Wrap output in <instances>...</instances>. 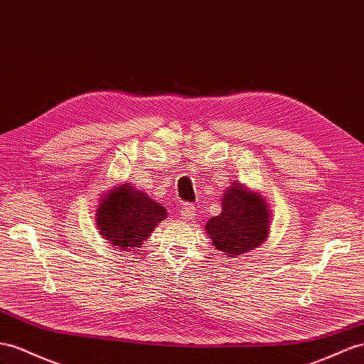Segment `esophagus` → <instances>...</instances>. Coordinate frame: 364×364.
<instances>
[{
	"label": "esophagus",
	"instance_id": "34e87169",
	"mask_svg": "<svg viewBox=\"0 0 364 364\" xmlns=\"http://www.w3.org/2000/svg\"><path fill=\"white\" fill-rule=\"evenodd\" d=\"M195 215H197V213H195V208L192 206V204H189V203L183 204L181 209H180V217H181L184 221L193 220Z\"/></svg>",
	"mask_w": 364,
	"mask_h": 364
}]
</instances>
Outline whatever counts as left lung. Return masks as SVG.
<instances>
[{"mask_svg": "<svg viewBox=\"0 0 364 364\" xmlns=\"http://www.w3.org/2000/svg\"><path fill=\"white\" fill-rule=\"evenodd\" d=\"M272 212L259 192L234 181L221 193V213L208 220L206 234L230 258L252 252L269 238Z\"/></svg>", "mask_w": 364, "mask_h": 364, "instance_id": "obj_1", "label": "left lung"}]
</instances>
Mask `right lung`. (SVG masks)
Instances as JSON below:
<instances>
[{
  "mask_svg": "<svg viewBox=\"0 0 364 364\" xmlns=\"http://www.w3.org/2000/svg\"><path fill=\"white\" fill-rule=\"evenodd\" d=\"M167 210L130 183L117 184L100 198L95 221L100 235L121 250L143 247Z\"/></svg>",
  "mask_w": 364,
  "mask_h": 364,
  "instance_id": "1",
  "label": "right lung"
}]
</instances>
